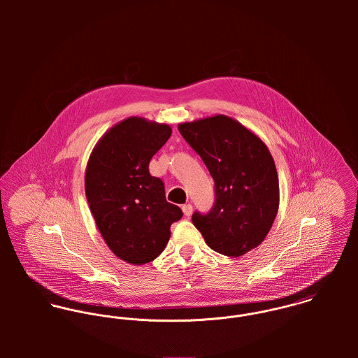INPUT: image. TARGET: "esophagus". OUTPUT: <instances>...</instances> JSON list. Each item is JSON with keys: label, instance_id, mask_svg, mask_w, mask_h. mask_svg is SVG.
Here are the masks:
<instances>
[{"label": "esophagus", "instance_id": "obj_1", "mask_svg": "<svg viewBox=\"0 0 358 358\" xmlns=\"http://www.w3.org/2000/svg\"><path fill=\"white\" fill-rule=\"evenodd\" d=\"M182 210H183V213H185V216H190L192 213H193V205L192 204H185L182 206Z\"/></svg>", "mask_w": 358, "mask_h": 358}]
</instances>
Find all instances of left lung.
I'll list each match as a JSON object with an SVG mask.
<instances>
[{"mask_svg":"<svg viewBox=\"0 0 358 358\" xmlns=\"http://www.w3.org/2000/svg\"><path fill=\"white\" fill-rule=\"evenodd\" d=\"M178 128L215 182L212 209L196 210L193 224L210 250L233 257L247 254L264 240L278 210V176L271 154L250 129L226 115Z\"/></svg>","mask_w":358,"mask_h":358,"instance_id":"left-lung-1","label":"left lung"}]
</instances>
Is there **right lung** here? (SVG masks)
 Returning <instances> with one entry per match:
<instances>
[{
	"label": "right lung",
	"instance_id": "1",
	"mask_svg": "<svg viewBox=\"0 0 358 358\" xmlns=\"http://www.w3.org/2000/svg\"><path fill=\"white\" fill-rule=\"evenodd\" d=\"M172 129L131 117L114 125L94 149L85 172V196L103 240L113 254L132 264L159 255L169 227L183 212L165 199L164 182L149 164Z\"/></svg>",
	"mask_w": 358,
	"mask_h": 358
}]
</instances>
